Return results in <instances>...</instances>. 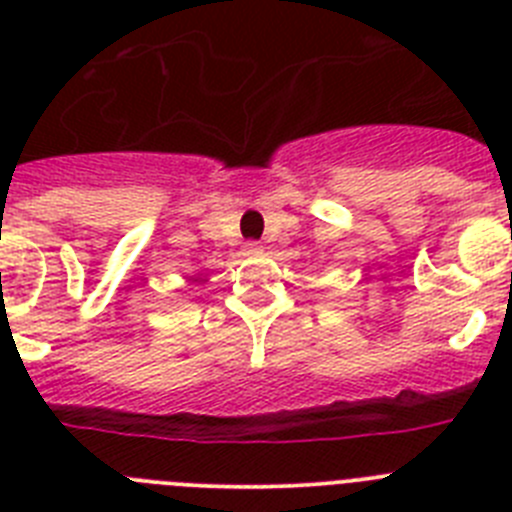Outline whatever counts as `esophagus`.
Returning a JSON list of instances; mask_svg holds the SVG:
<instances>
[{
    "instance_id": "34e87169",
    "label": "esophagus",
    "mask_w": 512,
    "mask_h": 512,
    "mask_svg": "<svg viewBox=\"0 0 512 512\" xmlns=\"http://www.w3.org/2000/svg\"><path fill=\"white\" fill-rule=\"evenodd\" d=\"M261 251H264V248H261V243H246V246H243V256H261Z\"/></svg>"
}]
</instances>
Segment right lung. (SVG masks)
Listing matches in <instances>:
<instances>
[{
    "instance_id": "add662e5",
    "label": "right lung",
    "mask_w": 512,
    "mask_h": 512,
    "mask_svg": "<svg viewBox=\"0 0 512 512\" xmlns=\"http://www.w3.org/2000/svg\"><path fill=\"white\" fill-rule=\"evenodd\" d=\"M194 282H205V279H202V277H194Z\"/></svg>"
}]
</instances>
